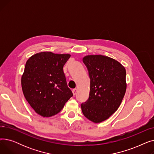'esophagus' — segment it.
<instances>
[{
  "label": "esophagus",
  "mask_w": 154,
  "mask_h": 154,
  "mask_svg": "<svg viewBox=\"0 0 154 154\" xmlns=\"http://www.w3.org/2000/svg\"><path fill=\"white\" fill-rule=\"evenodd\" d=\"M77 88H74V89L72 90V93H73V94H74V95H75L77 94Z\"/></svg>",
  "instance_id": "obj_1"
}]
</instances>
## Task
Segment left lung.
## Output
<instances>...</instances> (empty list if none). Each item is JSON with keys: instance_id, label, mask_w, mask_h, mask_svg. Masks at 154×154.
<instances>
[{"instance_id": "1", "label": "left lung", "mask_w": 154, "mask_h": 154, "mask_svg": "<svg viewBox=\"0 0 154 154\" xmlns=\"http://www.w3.org/2000/svg\"><path fill=\"white\" fill-rule=\"evenodd\" d=\"M91 79L88 100L81 104L83 114L94 123L109 119L118 109L125 94L126 71L117 60L102 55L82 59Z\"/></svg>"}]
</instances>
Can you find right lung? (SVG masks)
<instances>
[{
  "instance_id": "add662e5",
  "label": "right lung",
  "mask_w": 154,
  "mask_h": 154,
  "mask_svg": "<svg viewBox=\"0 0 154 154\" xmlns=\"http://www.w3.org/2000/svg\"><path fill=\"white\" fill-rule=\"evenodd\" d=\"M70 55L42 52L31 56L21 78L23 94L38 115L49 117L58 114L73 96L63 67Z\"/></svg>"
}]
</instances>
